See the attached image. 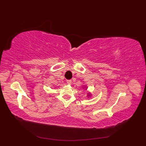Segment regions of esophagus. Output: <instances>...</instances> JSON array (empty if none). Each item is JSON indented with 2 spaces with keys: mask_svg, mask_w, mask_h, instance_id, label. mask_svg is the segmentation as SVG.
<instances>
[{
  "mask_svg": "<svg viewBox=\"0 0 146 146\" xmlns=\"http://www.w3.org/2000/svg\"><path fill=\"white\" fill-rule=\"evenodd\" d=\"M67 83L68 84V85H70V84L72 83L71 80H67Z\"/></svg>",
  "mask_w": 146,
  "mask_h": 146,
  "instance_id": "34e87169",
  "label": "esophagus"
}]
</instances>
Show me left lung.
Instances as JSON below:
<instances>
[{"label":"left lung","instance_id":"8db88e82","mask_svg":"<svg viewBox=\"0 0 146 146\" xmlns=\"http://www.w3.org/2000/svg\"><path fill=\"white\" fill-rule=\"evenodd\" d=\"M88 96H90V94H88Z\"/></svg>","mask_w":146,"mask_h":146}]
</instances>
